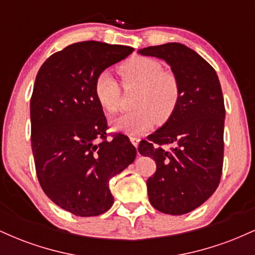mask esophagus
Listing matches in <instances>:
<instances>
[{"label": "esophagus", "mask_w": 255, "mask_h": 255, "mask_svg": "<svg viewBox=\"0 0 255 255\" xmlns=\"http://www.w3.org/2000/svg\"><path fill=\"white\" fill-rule=\"evenodd\" d=\"M129 140H130V142H131V144H133L134 146H135V147H136L137 145H139V141H140V139H139V137H137V136L130 135V136H129Z\"/></svg>", "instance_id": "obj_1"}]
</instances>
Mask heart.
<instances>
[{"mask_svg":"<svg viewBox=\"0 0 255 255\" xmlns=\"http://www.w3.org/2000/svg\"><path fill=\"white\" fill-rule=\"evenodd\" d=\"M119 73L125 89H139L134 108L136 110L114 120L113 128L128 134L150 129L157 120L164 124L171 118L180 101V85L170 72L163 71L158 61L136 57L120 66ZM95 97L107 114H116L121 108V87L108 72L95 81Z\"/></svg>","mask_w":255,"mask_h":255,"instance_id":"1","label":"heart"}]
</instances>
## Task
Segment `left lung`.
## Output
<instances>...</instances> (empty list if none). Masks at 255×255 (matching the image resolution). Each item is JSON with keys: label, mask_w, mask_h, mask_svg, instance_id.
Here are the masks:
<instances>
[{"label": "left lung", "mask_w": 255, "mask_h": 255, "mask_svg": "<svg viewBox=\"0 0 255 255\" xmlns=\"http://www.w3.org/2000/svg\"><path fill=\"white\" fill-rule=\"evenodd\" d=\"M139 54L164 60L180 85L175 113L137 151L157 165L147 180L152 206L184 215L204 204L221 181L225 118L221 84L211 64L183 44L148 46Z\"/></svg>", "instance_id": "1"}]
</instances>
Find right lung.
Here are the masks:
<instances>
[{"mask_svg":"<svg viewBox=\"0 0 255 255\" xmlns=\"http://www.w3.org/2000/svg\"><path fill=\"white\" fill-rule=\"evenodd\" d=\"M133 50L95 40L75 43L38 71L30 111L37 177L48 198L75 216L108 211L114 204L110 178L135 159L128 136L107 139V119L95 97L98 75Z\"/></svg>","mask_w":255,"mask_h":255,"instance_id":"add662e5","label":"right lung"}]
</instances>
